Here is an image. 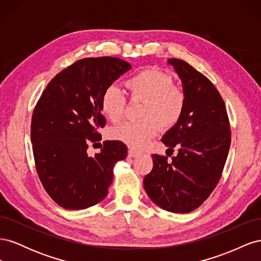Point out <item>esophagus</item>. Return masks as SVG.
I'll return each instance as SVG.
<instances>
[{
  "label": "esophagus",
  "instance_id": "34e87169",
  "mask_svg": "<svg viewBox=\"0 0 261 261\" xmlns=\"http://www.w3.org/2000/svg\"><path fill=\"white\" fill-rule=\"evenodd\" d=\"M137 155H138V152L135 151V150H133V149H129V150H128V156H130V158H136Z\"/></svg>",
  "mask_w": 261,
  "mask_h": 261
}]
</instances>
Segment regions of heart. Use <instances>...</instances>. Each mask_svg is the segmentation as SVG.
<instances>
[{
	"mask_svg": "<svg viewBox=\"0 0 261 261\" xmlns=\"http://www.w3.org/2000/svg\"><path fill=\"white\" fill-rule=\"evenodd\" d=\"M133 100L143 101L136 122H125L110 132V137L139 149L159 129L172 128L181 118L186 106L184 91L173 86L172 78L155 68L141 70L125 82ZM126 98L116 86H109L101 96V111L111 122L123 117Z\"/></svg>",
	"mask_w": 261,
	"mask_h": 261,
	"instance_id": "1",
	"label": "heart"
}]
</instances>
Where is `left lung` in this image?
Returning <instances> with one entry per match:
<instances>
[{
    "mask_svg": "<svg viewBox=\"0 0 261 261\" xmlns=\"http://www.w3.org/2000/svg\"><path fill=\"white\" fill-rule=\"evenodd\" d=\"M168 64L181 82L186 106L161 141L172 151L178 147V153L171 161L152 154L144 187L160 208L188 213L201 206L220 180L231 145L230 122L222 97L206 76L181 60L169 59Z\"/></svg>",
    "mask_w": 261,
    "mask_h": 261,
    "instance_id": "left-lung-1",
    "label": "left lung"
}]
</instances>
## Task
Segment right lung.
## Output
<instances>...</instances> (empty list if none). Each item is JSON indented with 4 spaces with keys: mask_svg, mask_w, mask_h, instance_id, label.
<instances>
[{
    "mask_svg": "<svg viewBox=\"0 0 261 261\" xmlns=\"http://www.w3.org/2000/svg\"><path fill=\"white\" fill-rule=\"evenodd\" d=\"M130 68L117 58L83 59L55 76L39 99L31 118L34 158L45 192L59 206L82 210L107 197L127 147L107 140L94 156L87 149L101 140L97 129L106 125L102 93Z\"/></svg>",
    "mask_w": 261,
    "mask_h": 261,
    "instance_id": "right-lung-1",
    "label": "right lung"
}]
</instances>
